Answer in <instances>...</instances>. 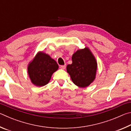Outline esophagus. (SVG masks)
Segmentation results:
<instances>
[{"instance_id":"esophagus-1","label":"esophagus","mask_w":131,"mask_h":131,"mask_svg":"<svg viewBox=\"0 0 131 131\" xmlns=\"http://www.w3.org/2000/svg\"><path fill=\"white\" fill-rule=\"evenodd\" d=\"M60 68L61 69H63V70L65 69V68H66V65H61V66H60Z\"/></svg>"}]
</instances>
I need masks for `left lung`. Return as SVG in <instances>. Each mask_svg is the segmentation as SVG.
I'll return each mask as SVG.
<instances>
[{
	"mask_svg": "<svg viewBox=\"0 0 131 131\" xmlns=\"http://www.w3.org/2000/svg\"><path fill=\"white\" fill-rule=\"evenodd\" d=\"M72 63L68 65L66 70L75 85L85 88L96 78L97 63L95 56L88 47L79 49L72 57Z\"/></svg>",
	"mask_w": 131,
	"mask_h": 131,
	"instance_id": "1",
	"label": "left lung"
}]
</instances>
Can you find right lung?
Listing matches in <instances>:
<instances>
[{
    "label": "right lung",
    "instance_id": "add662e5",
    "mask_svg": "<svg viewBox=\"0 0 131 131\" xmlns=\"http://www.w3.org/2000/svg\"><path fill=\"white\" fill-rule=\"evenodd\" d=\"M58 68L57 62L49 55L39 51L29 62L27 70L31 83L37 87H42L49 83L52 74Z\"/></svg>",
    "mask_w": 131,
    "mask_h": 131
}]
</instances>
